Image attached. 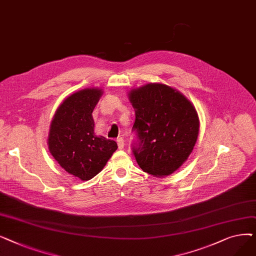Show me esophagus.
<instances>
[{
	"mask_svg": "<svg viewBox=\"0 0 256 256\" xmlns=\"http://www.w3.org/2000/svg\"><path fill=\"white\" fill-rule=\"evenodd\" d=\"M116 141H117L118 148H119V150H122L124 147V138H122V137H118Z\"/></svg>",
	"mask_w": 256,
	"mask_h": 256,
	"instance_id": "obj_1",
	"label": "esophagus"
}]
</instances>
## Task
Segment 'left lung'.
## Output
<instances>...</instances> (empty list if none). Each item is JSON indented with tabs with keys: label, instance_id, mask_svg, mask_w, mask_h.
I'll use <instances>...</instances> for the list:
<instances>
[{
	"label": "left lung",
	"instance_id": "obj_1",
	"mask_svg": "<svg viewBox=\"0 0 256 256\" xmlns=\"http://www.w3.org/2000/svg\"><path fill=\"white\" fill-rule=\"evenodd\" d=\"M135 110L134 130L139 146L134 148L140 168L156 178L176 171L197 142L199 117L194 104L178 89L148 83L128 92Z\"/></svg>",
	"mask_w": 256,
	"mask_h": 256
}]
</instances>
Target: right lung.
<instances>
[{
    "label": "right lung",
    "mask_w": 256,
    "mask_h": 256,
    "mask_svg": "<svg viewBox=\"0 0 256 256\" xmlns=\"http://www.w3.org/2000/svg\"><path fill=\"white\" fill-rule=\"evenodd\" d=\"M102 88H85L67 96L50 121L48 145L58 164L74 178L89 180L98 174L117 150V143L94 134L92 112Z\"/></svg>",
    "instance_id": "obj_1"
}]
</instances>
